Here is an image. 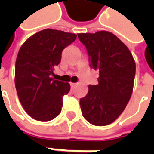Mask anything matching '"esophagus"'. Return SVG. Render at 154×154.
Returning <instances> with one entry per match:
<instances>
[{
    "instance_id": "34e87169",
    "label": "esophagus",
    "mask_w": 154,
    "mask_h": 154,
    "mask_svg": "<svg viewBox=\"0 0 154 154\" xmlns=\"http://www.w3.org/2000/svg\"><path fill=\"white\" fill-rule=\"evenodd\" d=\"M70 86L73 88V87H74V86H76V83H70Z\"/></svg>"
}]
</instances>
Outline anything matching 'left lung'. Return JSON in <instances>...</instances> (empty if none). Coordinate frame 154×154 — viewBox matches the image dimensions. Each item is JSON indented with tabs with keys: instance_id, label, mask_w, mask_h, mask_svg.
I'll return each instance as SVG.
<instances>
[{
	"instance_id": "8db88e82",
	"label": "left lung",
	"mask_w": 154,
	"mask_h": 154,
	"mask_svg": "<svg viewBox=\"0 0 154 154\" xmlns=\"http://www.w3.org/2000/svg\"><path fill=\"white\" fill-rule=\"evenodd\" d=\"M86 46L89 66L98 70V85H89L80 99L82 115L96 126H105L121 115L128 103L135 75V62L128 47L108 32L80 33Z\"/></svg>"
}]
</instances>
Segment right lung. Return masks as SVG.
<instances>
[{
  "mask_svg": "<svg viewBox=\"0 0 154 154\" xmlns=\"http://www.w3.org/2000/svg\"><path fill=\"white\" fill-rule=\"evenodd\" d=\"M77 36L45 29L34 34L20 47L15 63V87L24 109L38 121L48 122L61 113L63 96L70 86L55 80L54 68L62 51Z\"/></svg>",
  "mask_w": 154,
  "mask_h": 154,
  "instance_id": "obj_1",
  "label": "right lung"
}]
</instances>
